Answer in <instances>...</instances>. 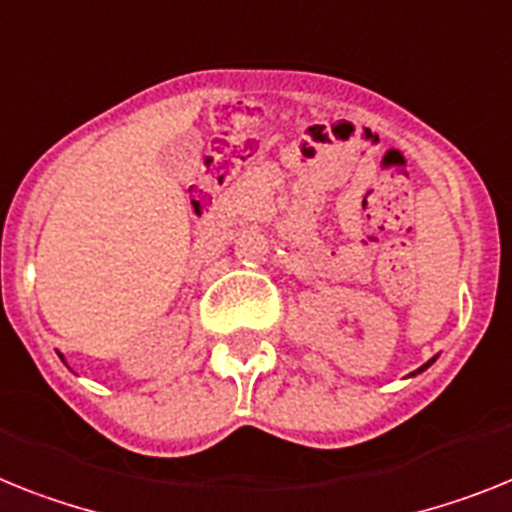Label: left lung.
<instances>
[{"instance_id": "obj_1", "label": "left lung", "mask_w": 512, "mask_h": 512, "mask_svg": "<svg viewBox=\"0 0 512 512\" xmlns=\"http://www.w3.org/2000/svg\"><path fill=\"white\" fill-rule=\"evenodd\" d=\"M432 362H435V359H429V362H427V364H424V367H419V372H422V369H427V367H429V364H432Z\"/></svg>"}]
</instances>
